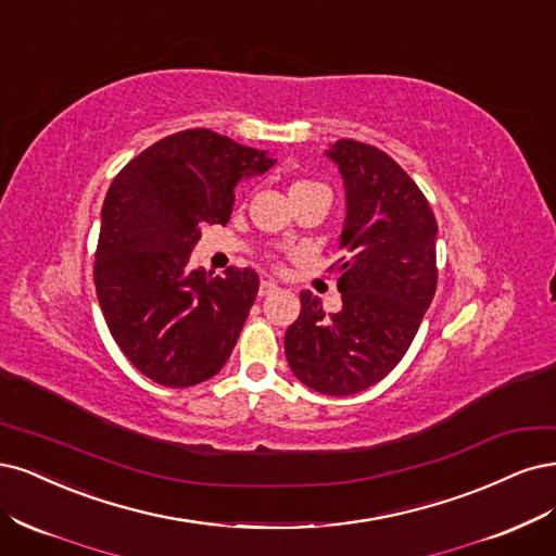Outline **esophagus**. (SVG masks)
<instances>
[{"label": "esophagus", "mask_w": 556, "mask_h": 556, "mask_svg": "<svg viewBox=\"0 0 556 556\" xmlns=\"http://www.w3.org/2000/svg\"><path fill=\"white\" fill-rule=\"evenodd\" d=\"M277 289H279V286H277L275 281H267V279H265V281H261V289H258V295H261V298H265V295H270V293H275Z\"/></svg>", "instance_id": "obj_1"}]
</instances>
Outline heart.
Returning a JSON list of instances; mask_svg holds the SVG:
<instances>
[{
  "mask_svg": "<svg viewBox=\"0 0 556 556\" xmlns=\"http://www.w3.org/2000/svg\"><path fill=\"white\" fill-rule=\"evenodd\" d=\"M304 185H312V182H295L291 189H298V187H304Z\"/></svg>",
  "mask_w": 556,
  "mask_h": 556,
  "instance_id": "obj_1",
  "label": "heart"
}]
</instances>
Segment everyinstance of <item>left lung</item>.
Wrapping results in <instances>:
<instances>
[{"instance_id": "left-lung-1", "label": "left lung", "mask_w": 556, "mask_h": 556, "mask_svg": "<svg viewBox=\"0 0 556 556\" xmlns=\"http://www.w3.org/2000/svg\"><path fill=\"white\" fill-rule=\"evenodd\" d=\"M326 156L346 195L337 265L342 309L326 316L320 300L302 291L283 351L298 381L344 397L379 383L414 342L437 291L439 226L418 185L386 152L344 138Z\"/></svg>"}]
</instances>
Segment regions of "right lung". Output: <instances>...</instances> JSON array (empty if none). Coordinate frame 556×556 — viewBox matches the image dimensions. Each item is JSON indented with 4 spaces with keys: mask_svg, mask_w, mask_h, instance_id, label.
I'll return each instance as SVG.
<instances>
[{
    "mask_svg": "<svg viewBox=\"0 0 556 556\" xmlns=\"http://www.w3.org/2000/svg\"><path fill=\"white\" fill-rule=\"evenodd\" d=\"M275 164L265 150L189 129L140 152L105 193L97 298L122 353L154 383L189 388L226 365L258 275L252 267L212 275L191 252L205 226L228 222L236 187Z\"/></svg>",
    "mask_w": 556,
    "mask_h": 556,
    "instance_id": "obj_1",
    "label": "right lung"
}]
</instances>
